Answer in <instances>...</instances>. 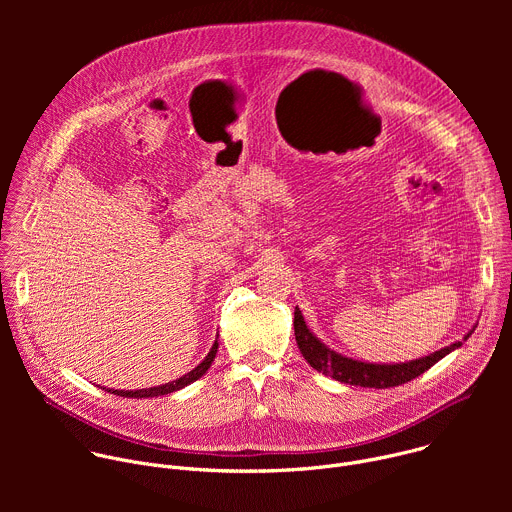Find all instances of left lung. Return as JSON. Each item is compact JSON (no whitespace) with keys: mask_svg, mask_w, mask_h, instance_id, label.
<instances>
[{"mask_svg":"<svg viewBox=\"0 0 512 512\" xmlns=\"http://www.w3.org/2000/svg\"><path fill=\"white\" fill-rule=\"evenodd\" d=\"M294 330H296V342L298 348L302 350L304 358L310 362V367L316 369L318 373L332 377L340 383L354 385V387H371V389H389V387H399L403 383L413 381L415 377L423 375L427 369H431L437 360H442L446 354L452 350L460 348L462 342H454L442 350H435L429 356L415 358L409 362L401 364H375V362H362L354 360L348 356H342L334 350H330L324 342H320L306 326L304 316L300 308L294 312ZM474 330H470L464 340Z\"/></svg>","mask_w":512,"mask_h":512,"instance_id":"8db88e82","label":"left lung"}]
</instances>
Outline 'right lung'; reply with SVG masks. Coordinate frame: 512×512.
I'll list each match as a JSON object with an SVG mask.
<instances>
[{
  "label": "right lung",
  "mask_w": 512,
  "mask_h": 512,
  "mask_svg": "<svg viewBox=\"0 0 512 512\" xmlns=\"http://www.w3.org/2000/svg\"><path fill=\"white\" fill-rule=\"evenodd\" d=\"M216 350H218V342H214V344H212L210 352L206 354V358L198 364L196 369H192L190 373H186L184 377H180V379H176V381H172V383H166V385H160V387H152V389H139V391H115V389H109V393L119 395V397H133V399H141V397H160V395H168V393L180 391V389L188 387L190 383L198 381V379H200V377L210 369V364H212V360H214V356H216Z\"/></svg>",
  "instance_id": "1"
}]
</instances>
